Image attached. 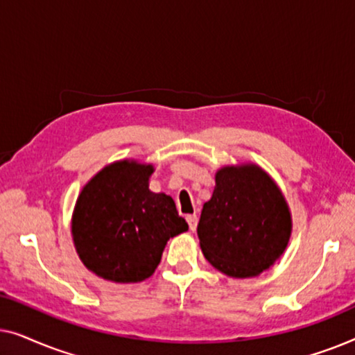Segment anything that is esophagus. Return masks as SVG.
Listing matches in <instances>:
<instances>
[{
    "label": "esophagus",
    "instance_id": "obj_1",
    "mask_svg": "<svg viewBox=\"0 0 355 355\" xmlns=\"http://www.w3.org/2000/svg\"><path fill=\"white\" fill-rule=\"evenodd\" d=\"M186 220H187V223H189V227H191V231H196L197 223H198L197 215H187Z\"/></svg>",
    "mask_w": 355,
    "mask_h": 355
}]
</instances>
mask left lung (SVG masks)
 I'll use <instances>...</instances> for the list:
<instances>
[{
	"label": "left lung",
	"mask_w": 355,
	"mask_h": 355,
	"mask_svg": "<svg viewBox=\"0 0 355 355\" xmlns=\"http://www.w3.org/2000/svg\"><path fill=\"white\" fill-rule=\"evenodd\" d=\"M293 216L275 179L255 163L223 166L197 234L205 259L230 278H255L284 254Z\"/></svg>",
	"instance_id": "obj_1"
}]
</instances>
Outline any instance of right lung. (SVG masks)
<instances>
[{"mask_svg":"<svg viewBox=\"0 0 355 355\" xmlns=\"http://www.w3.org/2000/svg\"><path fill=\"white\" fill-rule=\"evenodd\" d=\"M150 163L119 159L106 164L82 187L71 232L87 270L111 283H140L162 260L166 242L189 230L174 200L155 193Z\"/></svg>","mask_w":355,"mask_h":355,"instance_id":"right-lung-1","label":"right lung"}]
</instances>
